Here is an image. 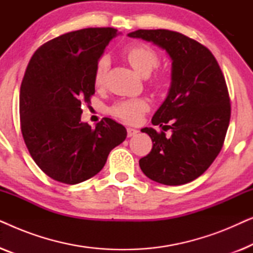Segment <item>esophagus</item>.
Masks as SVG:
<instances>
[{
  "label": "esophagus",
  "mask_w": 253,
  "mask_h": 253,
  "mask_svg": "<svg viewBox=\"0 0 253 253\" xmlns=\"http://www.w3.org/2000/svg\"><path fill=\"white\" fill-rule=\"evenodd\" d=\"M126 131H127V137H133L138 133V130L133 129V127H127Z\"/></svg>",
  "instance_id": "1"
}]
</instances>
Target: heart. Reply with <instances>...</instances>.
Listing matches in <instances>:
<instances>
[{
    "mask_svg": "<svg viewBox=\"0 0 253 253\" xmlns=\"http://www.w3.org/2000/svg\"><path fill=\"white\" fill-rule=\"evenodd\" d=\"M126 60L140 76L146 77L160 63V57L153 48L144 43L131 44L124 51ZM109 67L107 56H102L96 62L94 70V84L100 86ZM148 110V102L145 99L121 100L112 107L110 113L114 116L127 123H137Z\"/></svg>",
    "mask_w": 253,
    "mask_h": 253,
    "instance_id": "heart-1",
    "label": "heart"
}]
</instances>
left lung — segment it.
I'll use <instances>...</instances> for the list:
<instances>
[{
  "instance_id": "8db88e82",
  "label": "left lung",
  "mask_w": 253,
  "mask_h": 253,
  "mask_svg": "<svg viewBox=\"0 0 253 253\" xmlns=\"http://www.w3.org/2000/svg\"><path fill=\"white\" fill-rule=\"evenodd\" d=\"M153 42L171 58L168 95L152 119L165 131L144 127L153 147L139 160L152 181L182 185L205 172L223 146L230 121V99L219 63L205 46L169 30H137L127 34Z\"/></svg>"
}]
</instances>
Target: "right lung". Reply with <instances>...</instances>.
Masks as SVG:
<instances>
[{
  "mask_svg": "<svg viewBox=\"0 0 253 253\" xmlns=\"http://www.w3.org/2000/svg\"><path fill=\"white\" fill-rule=\"evenodd\" d=\"M116 36L113 27L72 31L38 48L27 65L20 129L34 162L55 181L77 184L93 177L126 138V127L108 117L95 129L81 121L82 103L95 92L96 62Z\"/></svg>",
  "mask_w": 253,
  "mask_h": 253,
  "instance_id": "1",
  "label": "right lung"
}]
</instances>
